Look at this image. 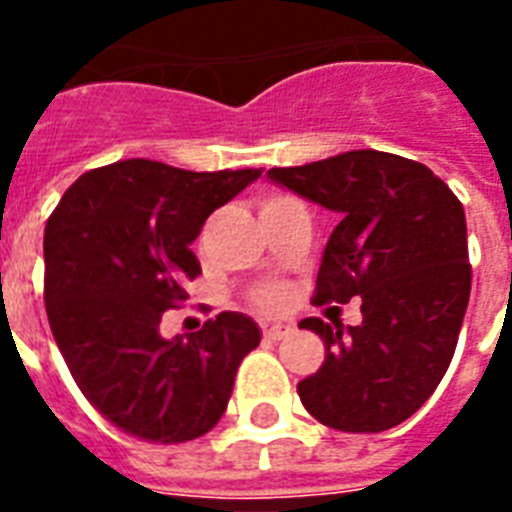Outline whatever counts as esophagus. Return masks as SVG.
<instances>
[{
  "label": "esophagus",
  "mask_w": 512,
  "mask_h": 512,
  "mask_svg": "<svg viewBox=\"0 0 512 512\" xmlns=\"http://www.w3.org/2000/svg\"><path fill=\"white\" fill-rule=\"evenodd\" d=\"M292 335V327H284V324H271V327L263 329V337L268 342H279V340H287Z\"/></svg>",
  "instance_id": "esophagus-1"
}]
</instances>
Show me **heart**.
<instances>
[{"mask_svg": "<svg viewBox=\"0 0 512 512\" xmlns=\"http://www.w3.org/2000/svg\"><path fill=\"white\" fill-rule=\"evenodd\" d=\"M281 303H284V295H281L279 289H263L260 292V305L268 308V311H276Z\"/></svg>", "mask_w": 512, "mask_h": 512, "instance_id": "heart-1", "label": "heart"}]
</instances>
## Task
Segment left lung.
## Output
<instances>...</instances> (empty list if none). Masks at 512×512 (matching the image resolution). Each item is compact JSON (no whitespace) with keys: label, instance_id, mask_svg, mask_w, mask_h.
Returning <instances> with one entry per match:
<instances>
[{"label":"left lung","instance_id":"1","mask_svg":"<svg viewBox=\"0 0 512 512\" xmlns=\"http://www.w3.org/2000/svg\"><path fill=\"white\" fill-rule=\"evenodd\" d=\"M271 183L340 215L313 303L361 297L358 327L300 321L324 340L319 372L297 382L308 412L342 433L409 420L452 364L470 300L468 225L460 199L420 162L348 151L273 167Z\"/></svg>","mask_w":512,"mask_h":512}]
</instances>
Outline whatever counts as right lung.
Returning a JSON list of instances; mask_svg holds the SVG:
<instances>
[{
  "label": "right lung",
  "mask_w": 512,
  "mask_h": 512,
  "mask_svg": "<svg viewBox=\"0 0 512 512\" xmlns=\"http://www.w3.org/2000/svg\"><path fill=\"white\" fill-rule=\"evenodd\" d=\"M263 170L188 172L127 159L76 180L44 228L47 319L84 398L154 444L204 436L223 417L260 327L225 311L199 332L162 337L201 265L191 244L217 207Z\"/></svg>",
  "instance_id": "right-lung-1"
}]
</instances>
